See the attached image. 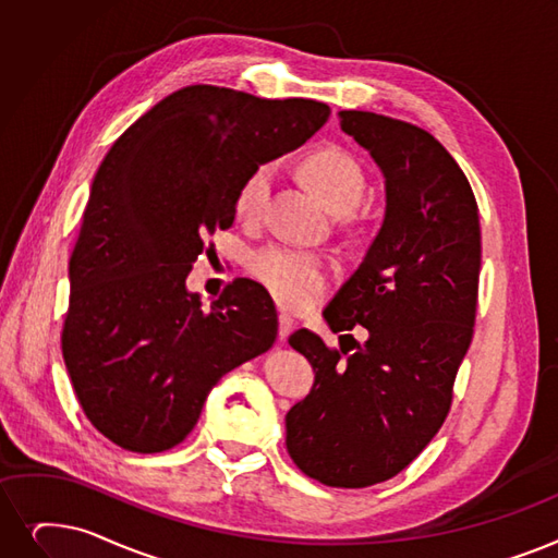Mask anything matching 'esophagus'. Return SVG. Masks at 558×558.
Returning <instances> with one entry per match:
<instances>
[{
	"instance_id": "esophagus-1",
	"label": "esophagus",
	"mask_w": 558,
	"mask_h": 558,
	"mask_svg": "<svg viewBox=\"0 0 558 558\" xmlns=\"http://www.w3.org/2000/svg\"><path fill=\"white\" fill-rule=\"evenodd\" d=\"M278 322H280V328H278V337H280L282 342H284V339L289 337V332L294 330L296 322H294L292 314H287V312H280V314H278Z\"/></svg>"
}]
</instances>
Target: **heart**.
Masks as SVG:
<instances>
[{"label": "heart", "instance_id": "obj_1", "mask_svg": "<svg viewBox=\"0 0 558 558\" xmlns=\"http://www.w3.org/2000/svg\"><path fill=\"white\" fill-rule=\"evenodd\" d=\"M301 175L332 214H349L365 193V173L351 153L339 145H319L301 159ZM274 166L257 163L239 184L234 214L253 223L271 191ZM251 274L289 307H301L317 296L328 278V264L319 255L292 246H269L253 255Z\"/></svg>", "mask_w": 558, "mask_h": 558}]
</instances>
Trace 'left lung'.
Returning <instances> with one entry per match:
<instances>
[{
    "instance_id": "8db88e82",
    "label": "left lung",
    "mask_w": 558,
    "mask_h": 558,
    "mask_svg": "<svg viewBox=\"0 0 558 558\" xmlns=\"http://www.w3.org/2000/svg\"><path fill=\"white\" fill-rule=\"evenodd\" d=\"M339 128L378 163L385 216L324 319L367 339L339 335L353 342L342 356L305 328L289 337L314 385L287 413L284 442L310 478L367 488L413 463L447 420L474 332L481 228L465 173L426 130L372 111H339Z\"/></svg>"
}]
</instances>
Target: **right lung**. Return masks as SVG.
I'll return each mask as SVG.
<instances>
[{
	"mask_svg": "<svg viewBox=\"0 0 558 558\" xmlns=\"http://www.w3.org/2000/svg\"><path fill=\"white\" fill-rule=\"evenodd\" d=\"M328 116L317 100L196 84L111 145L70 257L61 349L84 415L113 445L173 449L221 376L274 347L262 284L236 278L205 312L186 276L207 236L232 226L253 166L299 148Z\"/></svg>",
	"mask_w": 558,
	"mask_h": 558,
	"instance_id": "add662e5",
	"label": "right lung"
}]
</instances>
